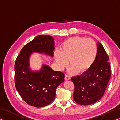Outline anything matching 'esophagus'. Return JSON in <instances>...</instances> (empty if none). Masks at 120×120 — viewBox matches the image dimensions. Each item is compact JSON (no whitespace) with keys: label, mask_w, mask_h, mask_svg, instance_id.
Returning <instances> with one entry per match:
<instances>
[{"label":"esophagus","mask_w":120,"mask_h":120,"mask_svg":"<svg viewBox=\"0 0 120 120\" xmlns=\"http://www.w3.org/2000/svg\"><path fill=\"white\" fill-rule=\"evenodd\" d=\"M64 79H65V80H69L70 79V76H69L68 75H66V76H65Z\"/></svg>","instance_id":"esophagus-1"}]
</instances>
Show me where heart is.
<instances>
[{
  "label": "heart",
  "instance_id": "heart-1",
  "mask_svg": "<svg viewBox=\"0 0 120 120\" xmlns=\"http://www.w3.org/2000/svg\"><path fill=\"white\" fill-rule=\"evenodd\" d=\"M97 54V45L91 38L75 36L65 40L60 46V51L56 50L54 57L60 69L71 65L70 73L87 71L94 64Z\"/></svg>",
  "mask_w": 120,
  "mask_h": 120
}]
</instances>
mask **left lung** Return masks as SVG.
<instances>
[{"label":"left lung","mask_w":120,"mask_h":120,"mask_svg":"<svg viewBox=\"0 0 120 120\" xmlns=\"http://www.w3.org/2000/svg\"><path fill=\"white\" fill-rule=\"evenodd\" d=\"M97 54L94 64L80 76L72 77L75 102L82 105L96 103L103 97L111 78V65L106 51L97 42Z\"/></svg>","instance_id":"obj_1"}]
</instances>
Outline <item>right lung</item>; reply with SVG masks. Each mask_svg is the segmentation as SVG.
Here are the masks:
<instances>
[{
	"mask_svg": "<svg viewBox=\"0 0 120 120\" xmlns=\"http://www.w3.org/2000/svg\"><path fill=\"white\" fill-rule=\"evenodd\" d=\"M54 39L49 35L36 36L22 48L15 63L16 88L28 105L36 107L47 106L55 98L56 88L64 82L65 75L43 64L39 71L30 69L29 59L33 52L45 53L52 57Z\"/></svg>",
	"mask_w": 120,
	"mask_h": 120,
	"instance_id": "add662e5",
	"label": "right lung"
}]
</instances>
